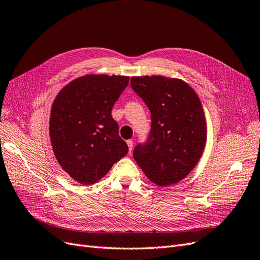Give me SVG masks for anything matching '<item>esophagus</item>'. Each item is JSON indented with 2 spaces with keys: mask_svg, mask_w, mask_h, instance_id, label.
<instances>
[{
  "mask_svg": "<svg viewBox=\"0 0 260 260\" xmlns=\"http://www.w3.org/2000/svg\"><path fill=\"white\" fill-rule=\"evenodd\" d=\"M127 144H128V147H129V153L132 152V147H133V141L132 140H128L127 141Z\"/></svg>",
  "mask_w": 260,
  "mask_h": 260,
  "instance_id": "1",
  "label": "esophagus"
}]
</instances>
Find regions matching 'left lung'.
<instances>
[{
	"label": "left lung",
	"mask_w": 260,
	"mask_h": 260,
	"mask_svg": "<svg viewBox=\"0 0 260 260\" xmlns=\"http://www.w3.org/2000/svg\"><path fill=\"white\" fill-rule=\"evenodd\" d=\"M131 88L151 112V130L133 151L154 183L179 182L199 162L206 144V120L199 96L185 82L161 76L132 77Z\"/></svg>",
	"instance_id": "8db88e82"
}]
</instances>
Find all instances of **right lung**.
I'll list each match as a JSON object with an SVG mask.
<instances>
[{
  "mask_svg": "<svg viewBox=\"0 0 260 260\" xmlns=\"http://www.w3.org/2000/svg\"><path fill=\"white\" fill-rule=\"evenodd\" d=\"M129 77L88 75L67 84L55 99L50 138L57 161L82 184L103 178L128 153L112 109Z\"/></svg>",
  "mask_w": 260,
  "mask_h": 260,
  "instance_id": "add662e5",
  "label": "right lung"
}]
</instances>
